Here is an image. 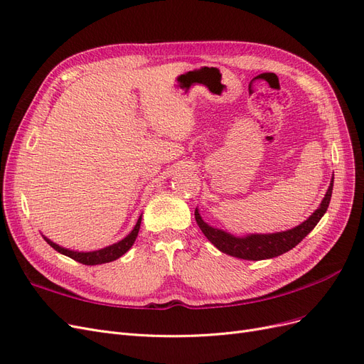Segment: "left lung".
<instances>
[{"label": "left lung", "instance_id": "left-lung-1", "mask_svg": "<svg viewBox=\"0 0 364 364\" xmlns=\"http://www.w3.org/2000/svg\"><path fill=\"white\" fill-rule=\"evenodd\" d=\"M333 183H334V176L331 179V183L328 186V191L323 197L321 206H318L304 223H301L299 226H296L293 229L284 230V232L250 234L246 237H235L225 232L222 229L206 225L197 209L194 211L196 222L202 229L205 237L211 241L220 252L228 253L230 257H235L240 259H249V261L274 258L299 245L301 241L314 229V226L318 223V220L323 217V214L326 213V209L329 206V200H331V194H333Z\"/></svg>", "mask_w": 364, "mask_h": 364}]
</instances>
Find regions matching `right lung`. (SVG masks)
Segmentation results:
<instances>
[{
	"label": "right lung",
	"instance_id": "obj_1",
	"mask_svg": "<svg viewBox=\"0 0 364 364\" xmlns=\"http://www.w3.org/2000/svg\"><path fill=\"white\" fill-rule=\"evenodd\" d=\"M139 226H141V215L138 218L135 228L132 229V232L126 238L118 241V243H115L112 246H107L105 249L94 250V252H74V250L65 249V247H60L56 243H53V241L48 240L47 237H43V240H46L53 249H56L59 253H62V255H67V257L73 258L77 262L85 264V266H97V264L111 262V261H114L119 257H123L124 253L132 247V245L135 243V240H136L138 232H139Z\"/></svg>",
	"mask_w": 364,
	"mask_h": 364
}]
</instances>
